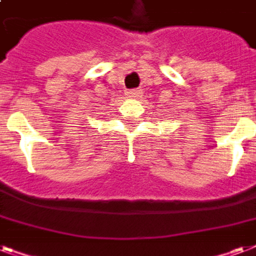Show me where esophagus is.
<instances>
[{"label": "esophagus", "instance_id": "obj_1", "mask_svg": "<svg viewBox=\"0 0 256 256\" xmlns=\"http://www.w3.org/2000/svg\"><path fill=\"white\" fill-rule=\"evenodd\" d=\"M140 94H142V90H140V88H132V90L126 92V96L128 98H138V96H140Z\"/></svg>", "mask_w": 256, "mask_h": 256}]
</instances>
